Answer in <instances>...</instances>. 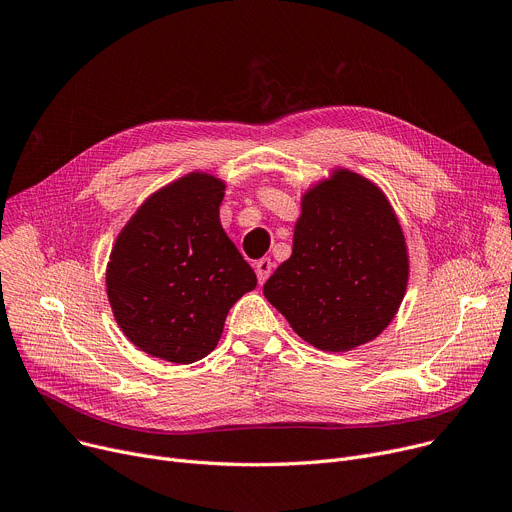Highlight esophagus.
I'll return each mask as SVG.
<instances>
[{"label":"esophagus","instance_id":"34e87169","mask_svg":"<svg viewBox=\"0 0 512 512\" xmlns=\"http://www.w3.org/2000/svg\"><path fill=\"white\" fill-rule=\"evenodd\" d=\"M271 269H274V261H271L269 257H263V259H259V261L255 263V271H257V280H259V284H263V282L269 278Z\"/></svg>","mask_w":512,"mask_h":512}]
</instances>
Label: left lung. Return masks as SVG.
Wrapping results in <instances>:
<instances>
[{
  "label": "left lung",
  "mask_w": 512,
  "mask_h": 512,
  "mask_svg": "<svg viewBox=\"0 0 512 512\" xmlns=\"http://www.w3.org/2000/svg\"><path fill=\"white\" fill-rule=\"evenodd\" d=\"M407 274L405 238L385 193L337 168L302 197L292 255L263 294L304 342L348 352L391 323Z\"/></svg>",
  "instance_id": "1"
}]
</instances>
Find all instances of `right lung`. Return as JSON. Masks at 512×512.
<instances>
[{
    "label": "right lung",
    "mask_w": 512,
    "mask_h": 512,
    "mask_svg": "<svg viewBox=\"0 0 512 512\" xmlns=\"http://www.w3.org/2000/svg\"><path fill=\"white\" fill-rule=\"evenodd\" d=\"M224 183L191 173L144 201L111 251L115 321L142 352L191 364L208 356L230 306L257 286L220 224Z\"/></svg>",
    "instance_id": "right-lung-1"
}]
</instances>
